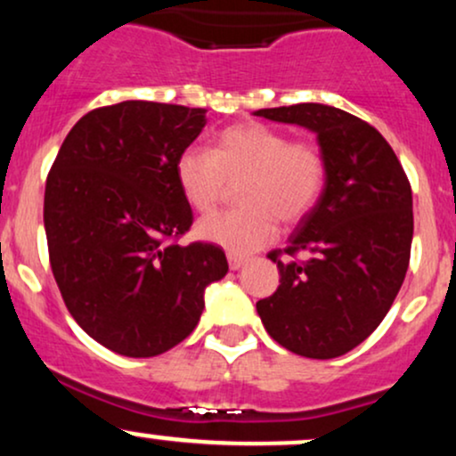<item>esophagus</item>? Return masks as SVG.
Here are the masks:
<instances>
[{"mask_svg":"<svg viewBox=\"0 0 456 456\" xmlns=\"http://www.w3.org/2000/svg\"><path fill=\"white\" fill-rule=\"evenodd\" d=\"M229 268L232 270H240V268H244V264H246V259L244 257H238V255H229Z\"/></svg>","mask_w":456,"mask_h":456,"instance_id":"1","label":"esophagus"}]
</instances>
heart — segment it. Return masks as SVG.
Segmentation results:
<instances>
[{
  "mask_svg": "<svg viewBox=\"0 0 456 456\" xmlns=\"http://www.w3.org/2000/svg\"><path fill=\"white\" fill-rule=\"evenodd\" d=\"M182 197L197 212H210L229 186L242 208L201 218L195 233L229 255H250L276 235V221H305L326 182V159L315 141L289 139L279 128L242 122L221 130L212 151L184 150L175 160Z\"/></svg>",
  "mask_w": 456,
  "mask_h": 456,
  "instance_id": "obj_1",
  "label": "heart"
}]
</instances>
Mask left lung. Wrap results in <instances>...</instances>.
Returning a JSON list of instances; mask_svg holds the SVG:
<instances>
[{
  "mask_svg": "<svg viewBox=\"0 0 456 456\" xmlns=\"http://www.w3.org/2000/svg\"><path fill=\"white\" fill-rule=\"evenodd\" d=\"M255 115L313 130L326 159L317 206L297 223L287 248L268 255L281 285L257 302V313L289 352L337 358L379 326L405 279L413 235L410 180L388 141L352 113L302 102ZM297 254L305 259L296 260Z\"/></svg>",
  "mask_w": 456,
  "mask_h": 456,
  "instance_id": "left-lung-1",
  "label": "left lung"
}]
</instances>
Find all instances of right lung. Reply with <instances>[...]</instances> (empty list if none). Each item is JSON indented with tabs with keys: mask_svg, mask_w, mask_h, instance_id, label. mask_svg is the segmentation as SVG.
Here are the masks:
<instances>
[{
	"mask_svg": "<svg viewBox=\"0 0 456 456\" xmlns=\"http://www.w3.org/2000/svg\"><path fill=\"white\" fill-rule=\"evenodd\" d=\"M206 109L126 101L72 126L45 188L51 270L68 311L111 352L151 358L195 330L203 294L227 274L223 248L175 240L192 210L175 160Z\"/></svg>",
	"mask_w": 456,
	"mask_h": 456,
	"instance_id": "obj_1",
	"label": "right lung"
}]
</instances>
